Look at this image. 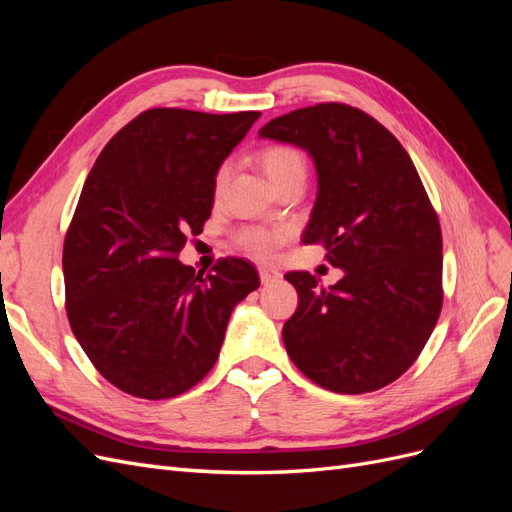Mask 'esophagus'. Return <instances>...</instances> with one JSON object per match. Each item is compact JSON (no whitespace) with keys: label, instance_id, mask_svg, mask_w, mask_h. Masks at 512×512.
I'll list each match as a JSON object with an SVG mask.
<instances>
[{"label":"esophagus","instance_id":"obj_1","mask_svg":"<svg viewBox=\"0 0 512 512\" xmlns=\"http://www.w3.org/2000/svg\"><path fill=\"white\" fill-rule=\"evenodd\" d=\"M258 275H260V282L262 284H273L282 277L280 271H275L271 267H258Z\"/></svg>","mask_w":512,"mask_h":512}]
</instances>
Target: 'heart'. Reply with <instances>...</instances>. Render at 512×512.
Instances as JSON below:
<instances>
[{"instance_id":"b5f03b06","label":"heart","mask_w":512,"mask_h":512,"mask_svg":"<svg viewBox=\"0 0 512 512\" xmlns=\"http://www.w3.org/2000/svg\"><path fill=\"white\" fill-rule=\"evenodd\" d=\"M260 164L265 168L267 177L282 185L292 177H305V158L299 149L290 145H273L260 153ZM228 179V164H224L218 175H215L213 190L220 194ZM288 237L286 228H267V226H245L235 232V241L243 252L258 260H269L277 247H280Z\"/></svg>"}]
</instances>
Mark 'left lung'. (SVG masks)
<instances>
[{
  "mask_svg": "<svg viewBox=\"0 0 512 512\" xmlns=\"http://www.w3.org/2000/svg\"><path fill=\"white\" fill-rule=\"evenodd\" d=\"M258 134L312 156L318 196L303 243H322L344 269L329 288L286 273L299 292L286 352L322 389L378 391L418 359L442 309V230L423 181L397 138L348 104L299 108Z\"/></svg>",
  "mask_w": 512,
  "mask_h": 512,
  "instance_id": "obj_1",
  "label": "left lung"
}]
</instances>
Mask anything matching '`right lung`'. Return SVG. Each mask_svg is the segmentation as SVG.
<instances>
[{
	"label": "right lung",
	"mask_w": 512,
	"mask_h": 512,
	"mask_svg": "<svg viewBox=\"0 0 512 512\" xmlns=\"http://www.w3.org/2000/svg\"><path fill=\"white\" fill-rule=\"evenodd\" d=\"M258 117L149 108L87 175L61 260L66 312L89 361L123 393L190 391L218 361L232 309L260 286L243 258L207 275L177 260L209 220L222 162Z\"/></svg>",
	"instance_id": "1"
}]
</instances>
